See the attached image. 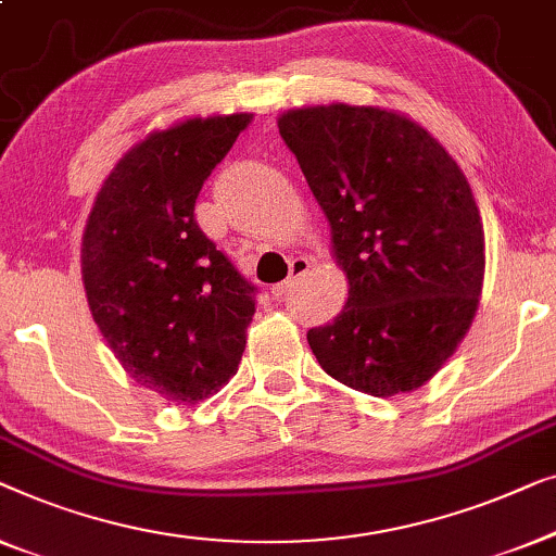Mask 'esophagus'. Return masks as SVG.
I'll return each instance as SVG.
<instances>
[{
  "instance_id": "34e87169",
  "label": "esophagus",
  "mask_w": 556,
  "mask_h": 556,
  "mask_svg": "<svg viewBox=\"0 0 556 556\" xmlns=\"http://www.w3.org/2000/svg\"><path fill=\"white\" fill-rule=\"evenodd\" d=\"M307 271H309V262L304 260V256H296V260L289 262V279L281 281V285L271 287V296H275V300H281V296H285L289 289L296 285V281L307 275Z\"/></svg>"
}]
</instances>
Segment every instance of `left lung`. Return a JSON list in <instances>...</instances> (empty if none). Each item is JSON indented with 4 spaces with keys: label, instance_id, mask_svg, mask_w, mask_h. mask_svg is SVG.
<instances>
[{
    "label": "left lung",
    "instance_id": "obj_1",
    "mask_svg": "<svg viewBox=\"0 0 556 556\" xmlns=\"http://www.w3.org/2000/svg\"><path fill=\"white\" fill-rule=\"evenodd\" d=\"M332 231L348 304L312 327L317 363L375 397L410 393L464 340L483 285V224L464 170L405 115L370 105L279 118Z\"/></svg>",
    "mask_w": 556,
    "mask_h": 556
}]
</instances>
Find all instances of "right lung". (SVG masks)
I'll list each match as a JSON object with an SVG mask.
<instances>
[{
  "instance_id": "obj_1",
  "label": "right lung",
  "mask_w": 556,
  "mask_h": 556,
  "mask_svg": "<svg viewBox=\"0 0 556 556\" xmlns=\"http://www.w3.org/2000/svg\"><path fill=\"white\" fill-rule=\"evenodd\" d=\"M252 115L191 118L130 148L105 178L83 233L92 319L125 372L176 405L239 370L256 287L193 216L199 191Z\"/></svg>"
}]
</instances>
